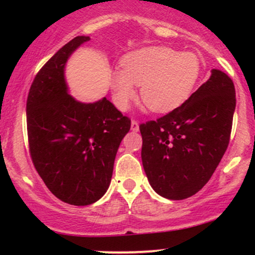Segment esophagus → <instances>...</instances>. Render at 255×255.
Returning <instances> with one entry per match:
<instances>
[{
    "label": "esophagus",
    "instance_id": "1",
    "mask_svg": "<svg viewBox=\"0 0 255 255\" xmlns=\"http://www.w3.org/2000/svg\"><path fill=\"white\" fill-rule=\"evenodd\" d=\"M130 129L133 131H137L139 130V124H137V121L135 120H131L130 122Z\"/></svg>",
    "mask_w": 255,
    "mask_h": 255
}]
</instances>
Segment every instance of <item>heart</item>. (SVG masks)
Returning <instances> with one entry per match:
<instances>
[{
	"instance_id": "obj_1",
	"label": "heart",
	"mask_w": 255,
	"mask_h": 255,
	"mask_svg": "<svg viewBox=\"0 0 255 255\" xmlns=\"http://www.w3.org/2000/svg\"><path fill=\"white\" fill-rule=\"evenodd\" d=\"M122 69L110 73L114 101L127 109L140 87L145 107L168 113L189 97L200 74L201 62L194 52H180L166 46H150L131 51L122 58Z\"/></svg>"
}]
</instances>
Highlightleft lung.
Returning <instances> with one entry per match:
<instances>
[{
    "label": "left lung",
    "mask_w": 255,
    "mask_h": 255,
    "mask_svg": "<svg viewBox=\"0 0 255 255\" xmlns=\"http://www.w3.org/2000/svg\"><path fill=\"white\" fill-rule=\"evenodd\" d=\"M235 107L233 80L212 69L181 107L140 125L142 166L154 192L182 200L209 182L229 145Z\"/></svg>",
    "instance_id": "left-lung-1"
}]
</instances>
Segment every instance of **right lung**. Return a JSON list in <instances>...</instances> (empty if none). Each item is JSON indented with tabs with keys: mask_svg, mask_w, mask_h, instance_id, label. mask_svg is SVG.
Segmentation results:
<instances>
[{
	"mask_svg": "<svg viewBox=\"0 0 255 255\" xmlns=\"http://www.w3.org/2000/svg\"><path fill=\"white\" fill-rule=\"evenodd\" d=\"M90 37L78 36L37 73L28 92L26 120L30 154L55 197L85 206L109 188L114 162L130 120L107 98L81 103L68 93L64 67Z\"/></svg>",
	"mask_w": 255,
	"mask_h": 255,
	"instance_id": "right-lung-1",
	"label": "right lung"
}]
</instances>
